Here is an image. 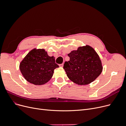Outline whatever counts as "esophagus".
<instances>
[{
  "mask_svg": "<svg viewBox=\"0 0 126 126\" xmlns=\"http://www.w3.org/2000/svg\"><path fill=\"white\" fill-rule=\"evenodd\" d=\"M63 65H64V64L62 63V64H60V65H59V66L61 67H63Z\"/></svg>",
  "mask_w": 126,
  "mask_h": 126,
  "instance_id": "obj_1",
  "label": "esophagus"
}]
</instances>
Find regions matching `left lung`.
Wrapping results in <instances>:
<instances>
[{
  "label": "left lung",
  "mask_w": 126,
  "mask_h": 126,
  "mask_svg": "<svg viewBox=\"0 0 126 126\" xmlns=\"http://www.w3.org/2000/svg\"><path fill=\"white\" fill-rule=\"evenodd\" d=\"M70 60L64 64L68 78L78 85H87L94 81L102 71V63L97 53L92 47H79L71 51Z\"/></svg>",
  "instance_id": "1"
}]
</instances>
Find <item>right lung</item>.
Instances as JSON below:
<instances>
[{
	"instance_id": "add662e5",
	"label": "right lung",
	"mask_w": 126,
	"mask_h": 126,
	"mask_svg": "<svg viewBox=\"0 0 126 126\" xmlns=\"http://www.w3.org/2000/svg\"><path fill=\"white\" fill-rule=\"evenodd\" d=\"M53 57H49L44 49H33L21 61L19 69L25 79L35 85L44 84L59 67Z\"/></svg>"
}]
</instances>
